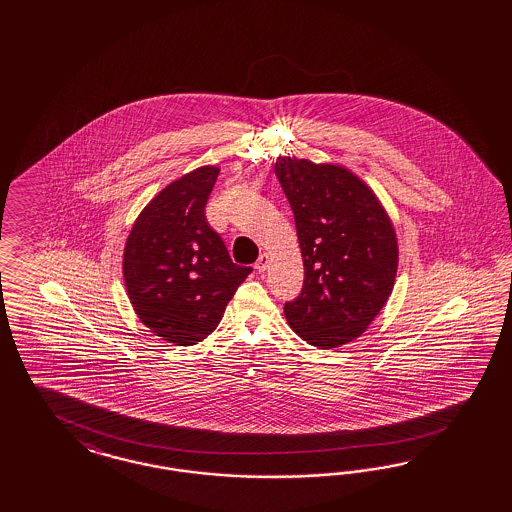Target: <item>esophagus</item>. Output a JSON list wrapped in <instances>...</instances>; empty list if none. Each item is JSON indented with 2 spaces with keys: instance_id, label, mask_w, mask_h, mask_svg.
<instances>
[{
  "instance_id": "obj_1",
  "label": "esophagus",
  "mask_w": 512,
  "mask_h": 512,
  "mask_svg": "<svg viewBox=\"0 0 512 512\" xmlns=\"http://www.w3.org/2000/svg\"><path fill=\"white\" fill-rule=\"evenodd\" d=\"M268 263H270V257H268V253H263V255L259 257V261L255 263V270H257L259 274H263L264 270L268 268Z\"/></svg>"
}]
</instances>
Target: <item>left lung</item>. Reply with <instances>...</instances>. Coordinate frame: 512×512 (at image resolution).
<instances>
[{"label": "left lung", "mask_w": 512, "mask_h": 512, "mask_svg": "<svg viewBox=\"0 0 512 512\" xmlns=\"http://www.w3.org/2000/svg\"><path fill=\"white\" fill-rule=\"evenodd\" d=\"M274 172L295 214L304 259L302 291L283 308L287 323L319 349L357 340L394 287L392 221L372 189L345 167L278 157Z\"/></svg>", "instance_id": "left-lung-1"}]
</instances>
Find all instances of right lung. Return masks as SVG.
I'll return each mask as SVG.
<instances>
[{"mask_svg":"<svg viewBox=\"0 0 512 512\" xmlns=\"http://www.w3.org/2000/svg\"><path fill=\"white\" fill-rule=\"evenodd\" d=\"M217 174V167H199L161 189L125 242L133 310L155 336L176 345H195L212 334L251 272L233 263L204 216Z\"/></svg>","mask_w":512,"mask_h":512,"instance_id":"add662e5","label":"right lung"}]
</instances>
